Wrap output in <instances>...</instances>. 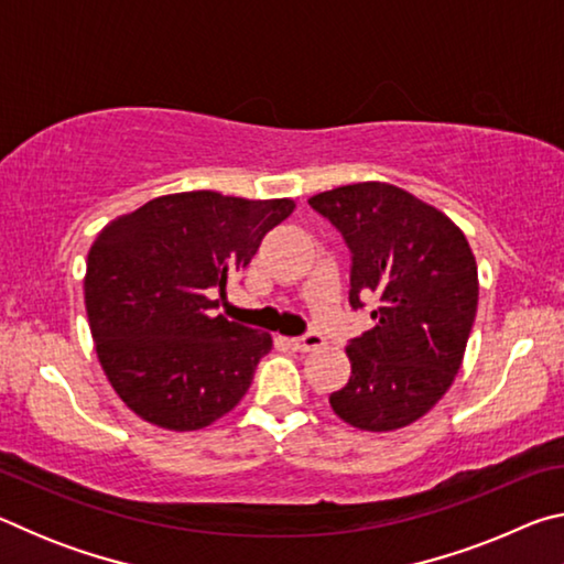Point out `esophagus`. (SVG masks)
Returning a JSON list of instances; mask_svg holds the SVG:
<instances>
[{
  "instance_id": "obj_1",
  "label": "esophagus",
  "mask_w": 564,
  "mask_h": 564,
  "mask_svg": "<svg viewBox=\"0 0 564 564\" xmlns=\"http://www.w3.org/2000/svg\"><path fill=\"white\" fill-rule=\"evenodd\" d=\"M323 343H326V340H323L318 333H305L303 338H291L289 346L293 350H299V352H311V350L323 348Z\"/></svg>"
}]
</instances>
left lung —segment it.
I'll list each match as a JSON object with an SVG mask.
<instances>
[{"label":"left lung","mask_w":564,"mask_h":564,"mask_svg":"<svg viewBox=\"0 0 564 564\" xmlns=\"http://www.w3.org/2000/svg\"><path fill=\"white\" fill-rule=\"evenodd\" d=\"M352 251L350 305L378 295L376 326L346 346L350 378L330 408L358 431L423 417L463 366L477 311V263L453 218L405 188L360 181L308 198Z\"/></svg>","instance_id":"left-lung-1"}]
</instances>
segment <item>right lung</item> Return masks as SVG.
<instances>
[{"label":"right lung","instance_id":"1","mask_svg":"<svg viewBox=\"0 0 564 564\" xmlns=\"http://www.w3.org/2000/svg\"><path fill=\"white\" fill-rule=\"evenodd\" d=\"M293 208V198L184 191L117 216L94 238L84 275L94 348L141 420L202 431L241 403L273 338L216 316L214 295Z\"/></svg>","mask_w":564,"mask_h":564}]
</instances>
